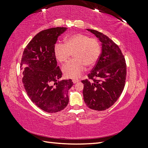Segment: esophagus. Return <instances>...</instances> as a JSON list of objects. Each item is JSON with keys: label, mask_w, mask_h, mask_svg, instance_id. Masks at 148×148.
Returning <instances> with one entry per match:
<instances>
[{"label": "esophagus", "mask_w": 148, "mask_h": 148, "mask_svg": "<svg viewBox=\"0 0 148 148\" xmlns=\"http://www.w3.org/2000/svg\"><path fill=\"white\" fill-rule=\"evenodd\" d=\"M72 82L73 83H78L79 82V80L78 79H72Z\"/></svg>", "instance_id": "34e87169"}]
</instances>
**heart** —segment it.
Instances as JSON below:
<instances>
[{"label": "heart", "instance_id": "heart-1", "mask_svg": "<svg viewBox=\"0 0 148 148\" xmlns=\"http://www.w3.org/2000/svg\"><path fill=\"white\" fill-rule=\"evenodd\" d=\"M101 44L97 38L82 33L71 34L65 39V43L57 42L54 46L56 59L65 63L73 53L74 59L65 64L62 71L65 77L78 78L86 65H95L101 55Z\"/></svg>", "mask_w": 148, "mask_h": 148}]
</instances>
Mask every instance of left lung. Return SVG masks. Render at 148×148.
Wrapping results in <instances>:
<instances>
[{"instance_id": "left-lung-1", "label": "left lung", "mask_w": 148, "mask_h": 148, "mask_svg": "<svg viewBox=\"0 0 148 148\" xmlns=\"http://www.w3.org/2000/svg\"><path fill=\"white\" fill-rule=\"evenodd\" d=\"M102 42V52L95 66L83 80L84 101L92 110H104L117 101L127 77L124 56L117 44L102 33L88 29Z\"/></svg>"}]
</instances>
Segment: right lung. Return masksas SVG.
Here are the masks:
<instances>
[{"label":"right lung","instance_id":"obj_1","mask_svg":"<svg viewBox=\"0 0 148 148\" xmlns=\"http://www.w3.org/2000/svg\"><path fill=\"white\" fill-rule=\"evenodd\" d=\"M66 29L57 27L40 31L25 48L21 60L26 93L36 106L49 113L65 108L69 101L68 91L73 84L70 79L58 81L62 73L54 53L57 40Z\"/></svg>","mask_w":148,"mask_h":148}]
</instances>
